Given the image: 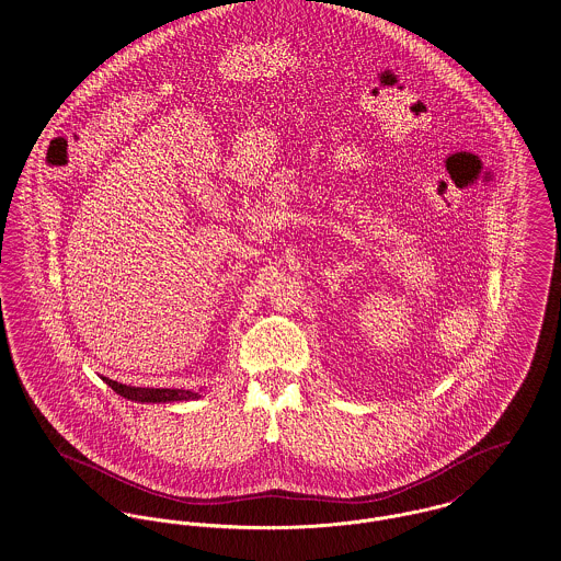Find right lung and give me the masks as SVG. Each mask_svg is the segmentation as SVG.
Wrapping results in <instances>:
<instances>
[{
  "instance_id": "1",
  "label": "right lung",
  "mask_w": 561,
  "mask_h": 561,
  "mask_svg": "<svg viewBox=\"0 0 561 561\" xmlns=\"http://www.w3.org/2000/svg\"><path fill=\"white\" fill-rule=\"evenodd\" d=\"M102 380L113 387L114 391L131 402H152V404H159V402H187V400H197L199 393L195 391H185V389H152V387H131V385H123V382H116L113 378H106L102 376Z\"/></svg>"
}]
</instances>
